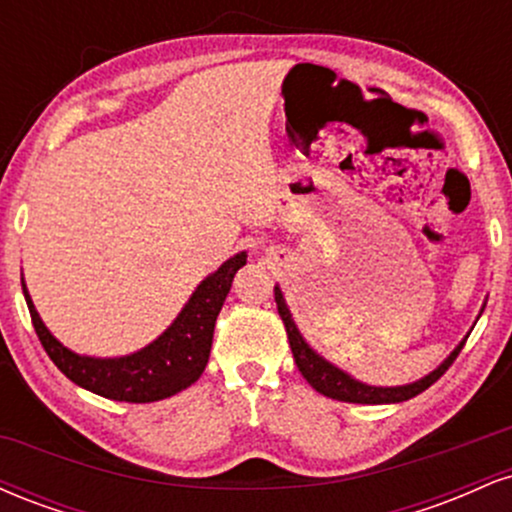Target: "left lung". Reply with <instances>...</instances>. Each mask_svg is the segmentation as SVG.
Returning a JSON list of instances; mask_svg holds the SVG:
<instances>
[{
    "label": "left lung",
    "instance_id": "left-lung-1",
    "mask_svg": "<svg viewBox=\"0 0 512 512\" xmlns=\"http://www.w3.org/2000/svg\"><path fill=\"white\" fill-rule=\"evenodd\" d=\"M274 301H276V308H279L281 320H284V325H286V334H289L293 358H296V366H298V370H301V375L308 380L313 390L320 392V395L339 399V402H354V404L407 402V399L421 395V392L428 390V387L436 383L440 375H443L445 370L452 366V361H455L457 354H460L464 342H467V337H469L467 334V337H464L462 342L450 351V356L445 358V361L440 363L436 370H431V373L424 375V378L414 380V383L395 385V387L368 385V383H361V380H356L354 375H349L339 366H334V363L327 361L325 356L317 354L313 346L305 342V337L301 334V330H298L296 320H293L289 305H286V298H284V293H281L279 286H274ZM484 308H486V303L481 305V313H484ZM481 313H479V317H481Z\"/></svg>",
    "mask_w": 512,
    "mask_h": 512
}]
</instances>
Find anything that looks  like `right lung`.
Returning a JSON list of instances; mask_svg holds the SVG:
<instances>
[{
  "label": "right lung",
  "instance_id": "obj_1",
  "mask_svg": "<svg viewBox=\"0 0 512 512\" xmlns=\"http://www.w3.org/2000/svg\"><path fill=\"white\" fill-rule=\"evenodd\" d=\"M245 262H248V252H238L231 260L223 262L214 274L199 281L190 301L182 305L178 317L170 322L166 332L158 334L154 342L134 354L113 358L84 356L67 349L45 327L23 279L21 286L40 344L48 351L52 363L72 383L93 395L115 399V402L142 404L178 395L185 387L197 383L199 375L207 368L216 317L231 291L233 276Z\"/></svg>",
  "mask_w": 512,
  "mask_h": 512
}]
</instances>
